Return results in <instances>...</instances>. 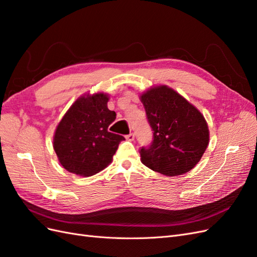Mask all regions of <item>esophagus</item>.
<instances>
[{
  "label": "esophagus",
  "instance_id": "1",
  "mask_svg": "<svg viewBox=\"0 0 257 257\" xmlns=\"http://www.w3.org/2000/svg\"><path fill=\"white\" fill-rule=\"evenodd\" d=\"M125 138L127 139V141H130V142H133L134 139H135V134H134V133H131V134L126 135Z\"/></svg>",
  "mask_w": 257,
  "mask_h": 257
}]
</instances>
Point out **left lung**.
<instances>
[{"instance_id": "left-lung-1", "label": "left lung", "mask_w": 257, "mask_h": 257, "mask_svg": "<svg viewBox=\"0 0 257 257\" xmlns=\"http://www.w3.org/2000/svg\"><path fill=\"white\" fill-rule=\"evenodd\" d=\"M141 100L153 131L151 145L139 151L143 164L169 177L190 172L209 144L204 115L167 85L144 92Z\"/></svg>"}]
</instances>
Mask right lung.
I'll return each mask as SVG.
<instances>
[{
  "label": "right lung",
  "mask_w": 257,
  "mask_h": 257,
  "mask_svg": "<svg viewBox=\"0 0 257 257\" xmlns=\"http://www.w3.org/2000/svg\"><path fill=\"white\" fill-rule=\"evenodd\" d=\"M108 100L105 93L82 95L58 124L53 149L67 172L90 177L111 163L124 137L108 131L115 119V112L108 109Z\"/></svg>",
  "instance_id": "obj_1"
}]
</instances>
